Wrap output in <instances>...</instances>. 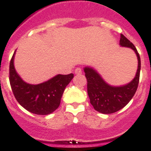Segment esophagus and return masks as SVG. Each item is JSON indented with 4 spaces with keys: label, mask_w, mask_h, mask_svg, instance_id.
Instances as JSON below:
<instances>
[{
    "label": "esophagus",
    "mask_w": 151,
    "mask_h": 151,
    "mask_svg": "<svg viewBox=\"0 0 151 151\" xmlns=\"http://www.w3.org/2000/svg\"><path fill=\"white\" fill-rule=\"evenodd\" d=\"M82 73V70L81 67H78V68H76L75 69V73L77 74H80V73Z\"/></svg>",
    "instance_id": "esophagus-1"
}]
</instances>
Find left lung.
<instances>
[{
    "label": "left lung",
    "mask_w": 151,
    "mask_h": 151,
    "mask_svg": "<svg viewBox=\"0 0 151 151\" xmlns=\"http://www.w3.org/2000/svg\"><path fill=\"white\" fill-rule=\"evenodd\" d=\"M119 44L134 50L138 60V68L135 78L129 84L119 87L111 86L91 67L84 69L88 81V95L90 102L96 111L103 114L114 113L122 109L129 102L138 88L140 73V57L137 49L126 36L121 34Z\"/></svg>",
    "instance_id": "left-lung-1"
}]
</instances>
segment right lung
Masks as SVG:
<instances>
[{"instance_id": "obj_1", "label": "right lung", "mask_w": 151, "mask_h": 151, "mask_svg": "<svg viewBox=\"0 0 151 151\" xmlns=\"http://www.w3.org/2000/svg\"><path fill=\"white\" fill-rule=\"evenodd\" d=\"M14 53L10 62L9 81L16 100L32 113L44 116L53 112L60 106L65 88L73 79V74H58L41 84H28L14 69Z\"/></svg>"}]
</instances>
